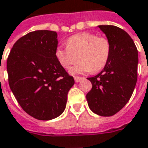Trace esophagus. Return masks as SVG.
I'll list each match as a JSON object with an SVG mask.
<instances>
[{
  "label": "esophagus",
  "instance_id": "1",
  "mask_svg": "<svg viewBox=\"0 0 148 148\" xmlns=\"http://www.w3.org/2000/svg\"><path fill=\"white\" fill-rule=\"evenodd\" d=\"M83 78L82 77H74V80H75V82H79L80 81H82Z\"/></svg>",
  "mask_w": 148,
  "mask_h": 148
}]
</instances>
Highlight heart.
<instances>
[{
  "instance_id": "heart-1",
  "label": "heart",
  "mask_w": 148,
  "mask_h": 148,
  "mask_svg": "<svg viewBox=\"0 0 148 148\" xmlns=\"http://www.w3.org/2000/svg\"><path fill=\"white\" fill-rule=\"evenodd\" d=\"M111 45L108 38L94 33H80L67 39L66 47H58L56 58L62 66L70 71L81 61L71 72L86 73L102 71L109 61Z\"/></svg>"
}]
</instances>
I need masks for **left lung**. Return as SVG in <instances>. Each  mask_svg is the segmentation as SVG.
Wrapping results in <instances>:
<instances>
[{
	"label": "left lung",
	"instance_id": "obj_1",
	"mask_svg": "<svg viewBox=\"0 0 148 148\" xmlns=\"http://www.w3.org/2000/svg\"><path fill=\"white\" fill-rule=\"evenodd\" d=\"M111 45L110 56L99 74L87 79L92 89L86 95L90 109L111 116L127 103L137 82L138 50L127 33L114 25H99Z\"/></svg>",
	"mask_w": 148,
	"mask_h": 148
}]
</instances>
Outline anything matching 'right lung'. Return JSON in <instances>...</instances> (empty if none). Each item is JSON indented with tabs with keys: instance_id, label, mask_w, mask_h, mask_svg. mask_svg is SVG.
<instances>
[{
	"instance_id": "add662e5",
	"label": "right lung",
	"mask_w": 148,
	"mask_h": 148,
	"mask_svg": "<svg viewBox=\"0 0 148 148\" xmlns=\"http://www.w3.org/2000/svg\"><path fill=\"white\" fill-rule=\"evenodd\" d=\"M57 38L55 31L30 32L15 42L7 59L9 87L21 108L39 120L63 112L74 84L57 59Z\"/></svg>"
}]
</instances>
